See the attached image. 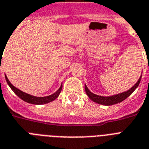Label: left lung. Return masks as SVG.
<instances>
[{
    "mask_svg": "<svg viewBox=\"0 0 149 149\" xmlns=\"http://www.w3.org/2000/svg\"><path fill=\"white\" fill-rule=\"evenodd\" d=\"M141 76L140 77L137 83H135V86L132 87L131 89H129L128 91L122 93L117 94V95H112V96H101V95H97L95 94H93V93L89 91L86 86L85 85V90L86 93V95L89 96V98L91 100H93V102H96V103L102 104L104 106H111V105H114V104L118 103L121 102L123 100H125L127 97H129V95H131L132 93L135 90V89L139 86L141 81Z\"/></svg>",
    "mask_w": 149,
    "mask_h": 149,
    "instance_id": "left-lung-1",
    "label": "left lung"
}]
</instances>
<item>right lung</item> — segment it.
Wrapping results in <instances>:
<instances>
[{
    "mask_svg": "<svg viewBox=\"0 0 149 149\" xmlns=\"http://www.w3.org/2000/svg\"><path fill=\"white\" fill-rule=\"evenodd\" d=\"M5 78L8 84L9 85V86L10 87V89L14 91V93L16 95H17V96H19L21 100H23L24 101H25V102H29V103L31 104H35V105H40V104L48 103V102H52V101H54V100H56V99L58 97V95H60V92H61V89H62V85H61V86L60 87V89H58L55 93L52 94V95H48V96H44V97H37V96H33V95H29V94L25 93L24 92L20 91V89H17L16 87H14V86L12 85L11 83H10V81L8 80V77H5Z\"/></svg>",
    "mask_w": 149,
    "mask_h": 149,
    "instance_id": "1",
    "label": "right lung"
}]
</instances>
